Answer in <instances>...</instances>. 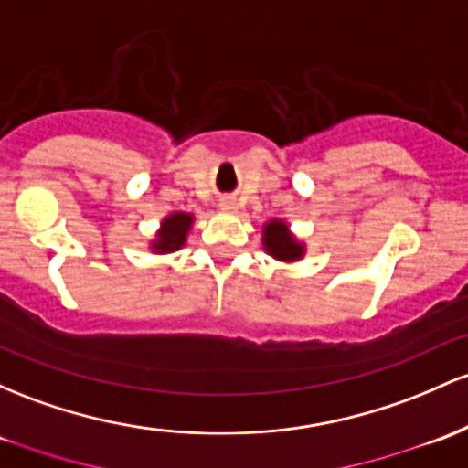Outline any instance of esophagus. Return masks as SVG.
Returning <instances> with one entry per match:
<instances>
[{"mask_svg":"<svg viewBox=\"0 0 468 468\" xmlns=\"http://www.w3.org/2000/svg\"><path fill=\"white\" fill-rule=\"evenodd\" d=\"M219 208H222V210H230V213H233V210L238 208V204H235L233 199H222V202H219Z\"/></svg>","mask_w":468,"mask_h":468,"instance_id":"esophagus-1","label":"esophagus"}]
</instances>
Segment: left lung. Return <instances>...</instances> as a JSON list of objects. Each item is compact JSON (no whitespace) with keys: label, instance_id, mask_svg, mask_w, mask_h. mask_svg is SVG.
Instances as JSON below:
<instances>
[{"label":"left lung","instance_id":"obj_1","mask_svg":"<svg viewBox=\"0 0 468 468\" xmlns=\"http://www.w3.org/2000/svg\"><path fill=\"white\" fill-rule=\"evenodd\" d=\"M261 246L277 261L292 264L306 255V244L297 239L286 219L273 218L261 226Z\"/></svg>","mask_w":468,"mask_h":468}]
</instances>
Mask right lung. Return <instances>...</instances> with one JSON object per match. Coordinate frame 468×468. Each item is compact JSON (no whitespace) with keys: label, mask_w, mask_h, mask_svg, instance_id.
Masks as SVG:
<instances>
[{"label":"right lung","mask_w":468,"mask_h":468,"mask_svg":"<svg viewBox=\"0 0 468 468\" xmlns=\"http://www.w3.org/2000/svg\"><path fill=\"white\" fill-rule=\"evenodd\" d=\"M195 222V215L186 213V210H173L166 218L159 222V229L155 238L148 242V249L155 255H168L176 253L186 244L188 233H191Z\"/></svg>","instance_id":"add662e5"}]
</instances>
